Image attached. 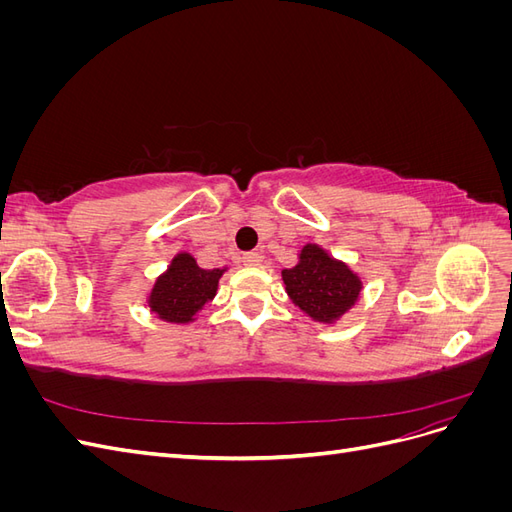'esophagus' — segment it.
Here are the masks:
<instances>
[{"label": "esophagus", "mask_w": 512, "mask_h": 512, "mask_svg": "<svg viewBox=\"0 0 512 512\" xmlns=\"http://www.w3.org/2000/svg\"><path fill=\"white\" fill-rule=\"evenodd\" d=\"M262 262V254H258V252H247V254H243V265L245 267H258Z\"/></svg>", "instance_id": "1"}]
</instances>
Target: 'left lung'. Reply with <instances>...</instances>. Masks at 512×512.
I'll use <instances>...</instances> for the list:
<instances>
[{
    "instance_id": "left-lung-1",
    "label": "left lung",
    "mask_w": 512,
    "mask_h": 512,
    "mask_svg": "<svg viewBox=\"0 0 512 512\" xmlns=\"http://www.w3.org/2000/svg\"><path fill=\"white\" fill-rule=\"evenodd\" d=\"M290 301L314 322L333 324L359 301L363 282L344 260L333 258L318 243L301 247L299 262L282 271Z\"/></svg>"
}]
</instances>
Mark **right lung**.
<instances>
[{"label": "right lung", "instance_id": "add662e5", "mask_svg": "<svg viewBox=\"0 0 512 512\" xmlns=\"http://www.w3.org/2000/svg\"><path fill=\"white\" fill-rule=\"evenodd\" d=\"M226 269H203L192 254L179 252L170 260L168 269L158 275L147 305L164 322L190 324L200 309L213 301Z\"/></svg>", "mask_w": 512, "mask_h": 512}]
</instances>
